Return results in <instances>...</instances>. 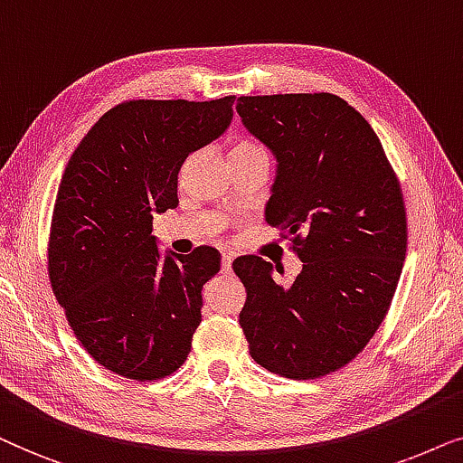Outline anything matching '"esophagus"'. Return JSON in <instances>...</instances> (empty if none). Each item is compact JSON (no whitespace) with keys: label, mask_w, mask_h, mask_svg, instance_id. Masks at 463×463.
<instances>
[{"label":"esophagus","mask_w":463,"mask_h":463,"mask_svg":"<svg viewBox=\"0 0 463 463\" xmlns=\"http://www.w3.org/2000/svg\"><path fill=\"white\" fill-rule=\"evenodd\" d=\"M232 260H235V256L232 254H224V258H222V270H224V273H231Z\"/></svg>","instance_id":"esophagus-1"}]
</instances>
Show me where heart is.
<instances>
[{"label": "heart", "mask_w": 463, "mask_h": 463, "mask_svg": "<svg viewBox=\"0 0 463 463\" xmlns=\"http://www.w3.org/2000/svg\"><path fill=\"white\" fill-rule=\"evenodd\" d=\"M237 147H248V150H260V147H256L254 144H239Z\"/></svg>", "instance_id": "obj_1"}]
</instances>
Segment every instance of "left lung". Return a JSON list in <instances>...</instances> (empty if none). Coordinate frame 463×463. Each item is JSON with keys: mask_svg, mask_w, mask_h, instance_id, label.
Listing matches in <instances>:
<instances>
[{"mask_svg": "<svg viewBox=\"0 0 463 463\" xmlns=\"http://www.w3.org/2000/svg\"><path fill=\"white\" fill-rule=\"evenodd\" d=\"M237 112L277 160L264 218L303 262L281 286L283 269L237 258L248 292L239 324L262 368L324 377L366 347L390 309L409 235L402 190L377 133L341 97H239Z\"/></svg>", "mask_w": 463, "mask_h": 463, "instance_id": "obj_1", "label": "left lung"}]
</instances>
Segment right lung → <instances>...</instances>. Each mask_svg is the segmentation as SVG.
Here are the masks:
<instances>
[{"label": "right lung", "instance_id": "obj_1", "mask_svg": "<svg viewBox=\"0 0 463 463\" xmlns=\"http://www.w3.org/2000/svg\"><path fill=\"white\" fill-rule=\"evenodd\" d=\"M232 103L235 95L120 103L86 133L61 177L48 241L52 292L92 360L120 377H167L193 347L220 251L160 256L152 215L177 207L184 160L226 131Z\"/></svg>", "mask_w": 463, "mask_h": 463}]
</instances>
